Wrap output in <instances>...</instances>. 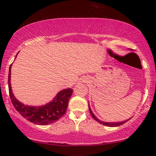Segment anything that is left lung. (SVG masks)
I'll list each match as a JSON object with an SVG mask.
<instances>
[{
	"label": "left lung",
	"mask_w": 156,
	"mask_h": 156,
	"mask_svg": "<svg viewBox=\"0 0 156 156\" xmlns=\"http://www.w3.org/2000/svg\"><path fill=\"white\" fill-rule=\"evenodd\" d=\"M89 112H90V113H91V116H92V118H94V119L96 120V121H97V122H98L99 123H100V124H102V125H105V126H113V127H114V126H120V125H123L124 123H125V122H127L128 120H129L131 119V118H129V119H128V120H125V121H122V122H104V121H102V120H100L98 118L96 115H95L94 114V113L92 112V111H91V107H89Z\"/></svg>",
	"instance_id": "left-lung-1"
}]
</instances>
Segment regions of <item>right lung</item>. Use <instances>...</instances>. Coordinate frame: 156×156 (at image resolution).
<instances>
[{"mask_svg":"<svg viewBox=\"0 0 156 156\" xmlns=\"http://www.w3.org/2000/svg\"><path fill=\"white\" fill-rule=\"evenodd\" d=\"M12 65V64L10 65L9 70L8 85L9 96L15 109L23 117L36 125H47L59 120L67 111L69 100L73 93L72 89L69 88L59 91L51 101L43 106L25 105L16 98L12 92L10 81Z\"/></svg>","mask_w":156,"mask_h":156,"instance_id":"1","label":"right lung"}]
</instances>
